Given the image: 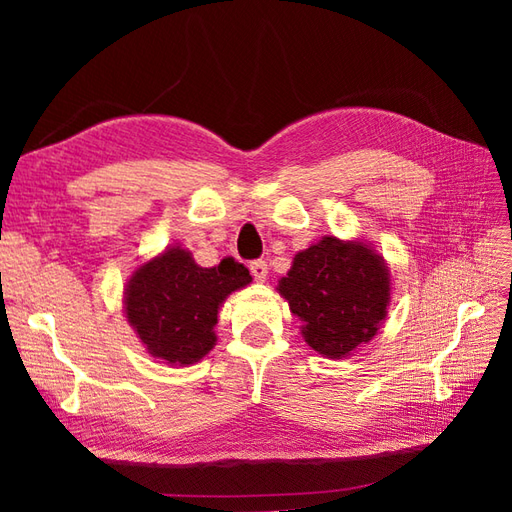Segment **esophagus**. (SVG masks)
Returning a JSON list of instances; mask_svg holds the SVG:
<instances>
[{"label": "esophagus", "mask_w": 512, "mask_h": 512, "mask_svg": "<svg viewBox=\"0 0 512 512\" xmlns=\"http://www.w3.org/2000/svg\"><path fill=\"white\" fill-rule=\"evenodd\" d=\"M250 273L254 275L256 282H265L267 280V273H269V267L265 260H252L250 262Z\"/></svg>", "instance_id": "obj_1"}]
</instances>
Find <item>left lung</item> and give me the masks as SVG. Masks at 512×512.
I'll use <instances>...</instances> for the list:
<instances>
[{
	"instance_id": "1",
	"label": "left lung",
	"mask_w": 512,
	"mask_h": 512,
	"mask_svg": "<svg viewBox=\"0 0 512 512\" xmlns=\"http://www.w3.org/2000/svg\"><path fill=\"white\" fill-rule=\"evenodd\" d=\"M389 269L363 243L324 237L294 256L280 282L290 312L305 327V342L339 359L376 335L389 305Z\"/></svg>"
}]
</instances>
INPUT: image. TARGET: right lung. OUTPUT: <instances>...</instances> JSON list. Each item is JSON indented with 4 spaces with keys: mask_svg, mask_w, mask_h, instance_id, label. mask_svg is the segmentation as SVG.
<instances>
[{
    "mask_svg": "<svg viewBox=\"0 0 512 512\" xmlns=\"http://www.w3.org/2000/svg\"><path fill=\"white\" fill-rule=\"evenodd\" d=\"M252 275L232 256L203 269L173 247L138 269L126 290L128 322L147 350L173 365H190L213 348L218 307Z\"/></svg>",
    "mask_w": 512,
    "mask_h": 512,
    "instance_id": "add662e5",
    "label": "right lung"
}]
</instances>
